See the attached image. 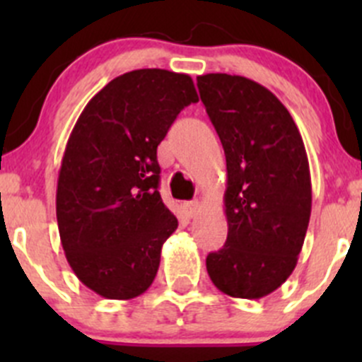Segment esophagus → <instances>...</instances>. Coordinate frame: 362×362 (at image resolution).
<instances>
[{"label": "esophagus", "instance_id": "1", "mask_svg": "<svg viewBox=\"0 0 362 362\" xmlns=\"http://www.w3.org/2000/svg\"><path fill=\"white\" fill-rule=\"evenodd\" d=\"M184 208H185V211H187L189 217H192V215H196V211H198L199 202H198V199H192V202H185Z\"/></svg>", "mask_w": 362, "mask_h": 362}]
</instances>
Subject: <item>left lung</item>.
<instances>
[{
    "mask_svg": "<svg viewBox=\"0 0 362 362\" xmlns=\"http://www.w3.org/2000/svg\"><path fill=\"white\" fill-rule=\"evenodd\" d=\"M198 89L226 154L228 240L206 257L211 282L259 299L294 272L312 214L305 144L282 101L240 75L206 73Z\"/></svg>",
    "mask_w": 362,
    "mask_h": 362,
    "instance_id": "8db88e82",
    "label": "left lung"
}]
</instances>
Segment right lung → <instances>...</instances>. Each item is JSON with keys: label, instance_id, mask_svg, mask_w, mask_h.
I'll return each instance as SVG.
<instances>
[{"label": "right lung", "instance_id": "obj_1", "mask_svg": "<svg viewBox=\"0 0 362 362\" xmlns=\"http://www.w3.org/2000/svg\"><path fill=\"white\" fill-rule=\"evenodd\" d=\"M199 98L185 73L147 68L108 82L80 113L61 160L56 215L76 279L107 299L154 282L178 228L158 191V145Z\"/></svg>", "mask_w": 362, "mask_h": 362}]
</instances>
